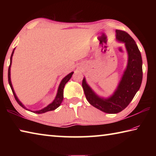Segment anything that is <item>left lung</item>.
Listing matches in <instances>:
<instances>
[{"label": "left lung", "instance_id": "1", "mask_svg": "<svg viewBox=\"0 0 156 156\" xmlns=\"http://www.w3.org/2000/svg\"><path fill=\"white\" fill-rule=\"evenodd\" d=\"M116 39L125 44L129 59L118 89L108 99L100 98L95 94L83 78L82 86L86 99L92 106L107 113H117L128 106L141 86L142 80V60L135 41L125 31L116 30Z\"/></svg>", "mask_w": 156, "mask_h": 156}]
</instances>
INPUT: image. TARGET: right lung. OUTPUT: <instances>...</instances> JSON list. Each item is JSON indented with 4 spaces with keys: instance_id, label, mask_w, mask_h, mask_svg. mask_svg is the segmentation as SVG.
Returning <instances> with one entry per match:
<instances>
[{
    "instance_id": "obj_1",
    "label": "right lung",
    "mask_w": 156,
    "mask_h": 156,
    "mask_svg": "<svg viewBox=\"0 0 156 156\" xmlns=\"http://www.w3.org/2000/svg\"><path fill=\"white\" fill-rule=\"evenodd\" d=\"M14 51H12L11 58H10V65L9 66V69H8V82H9V84L10 85V87H11V89H12L13 94H14V96L15 99H16V102H18V105H19L20 106H21L23 108H24V109H26L24 105L21 103V102L19 101V100L18 99V98L16 97V94L14 93V89H13L12 84V83H11V80H10V67H11L12 58L13 54H14ZM73 73V72L70 73L69 74H68L67 76H65V77L62 79L61 83H60V85H59L58 89L57 95H56V98H55L54 101H53L51 104H49L48 106L46 107L45 108H44V109H41V110H39V111H35V112H34V113H45V112H49V111H54V110L56 109V108L58 107L60 105V104L62 103V100H63V89H64V87H65V84L70 80L71 78H72ZM27 110H28V109H27Z\"/></svg>"
}]
</instances>
